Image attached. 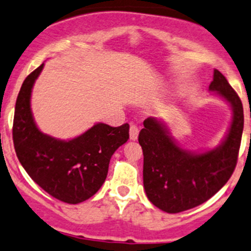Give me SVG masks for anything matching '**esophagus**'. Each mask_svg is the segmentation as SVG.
<instances>
[{"instance_id":"1","label":"esophagus","mask_w":251,"mask_h":251,"mask_svg":"<svg viewBox=\"0 0 251 251\" xmlns=\"http://www.w3.org/2000/svg\"><path fill=\"white\" fill-rule=\"evenodd\" d=\"M138 133H139V127L134 124H132L130 127V139L131 140H136L138 138Z\"/></svg>"}]
</instances>
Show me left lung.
<instances>
[{"instance_id":"8db88e82","label":"left lung","mask_w":251,"mask_h":251,"mask_svg":"<svg viewBox=\"0 0 251 251\" xmlns=\"http://www.w3.org/2000/svg\"><path fill=\"white\" fill-rule=\"evenodd\" d=\"M208 89L224 99L233 112L226 137L218 148L202 153L183 150L170 137L167 126L153 117L144 120L139 132L145 193L156 207L168 213L207 201L227 182L237 164L244 125L242 101L218 70H214Z\"/></svg>"}]
</instances>
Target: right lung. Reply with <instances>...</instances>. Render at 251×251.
Here are the masks:
<instances>
[{"instance_id": "obj_1", "label": "right lung", "mask_w": 251, "mask_h": 251, "mask_svg": "<svg viewBox=\"0 0 251 251\" xmlns=\"http://www.w3.org/2000/svg\"><path fill=\"white\" fill-rule=\"evenodd\" d=\"M44 64L24 81L15 103L13 142L21 166L38 186L63 202L78 203L101 188L111 157L128 139V124H95L83 134L60 140L43 133L31 111V94Z\"/></svg>"}]
</instances>
